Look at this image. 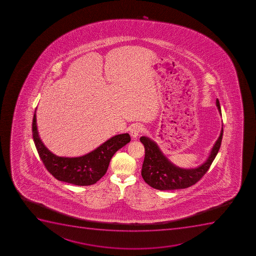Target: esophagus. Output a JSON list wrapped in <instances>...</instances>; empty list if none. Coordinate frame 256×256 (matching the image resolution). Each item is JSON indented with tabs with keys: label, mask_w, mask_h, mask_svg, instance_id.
<instances>
[{
	"label": "esophagus",
	"mask_w": 256,
	"mask_h": 256,
	"mask_svg": "<svg viewBox=\"0 0 256 256\" xmlns=\"http://www.w3.org/2000/svg\"><path fill=\"white\" fill-rule=\"evenodd\" d=\"M144 126L141 124H134L130 130V135L132 138H137L142 132H144Z\"/></svg>",
	"instance_id": "obj_1"
}]
</instances>
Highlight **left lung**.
Masks as SVG:
<instances>
[{
    "mask_svg": "<svg viewBox=\"0 0 256 256\" xmlns=\"http://www.w3.org/2000/svg\"><path fill=\"white\" fill-rule=\"evenodd\" d=\"M216 106L221 114L220 104L216 99ZM223 138V128L218 140L214 145L207 160L194 168H182L175 166L165 157L157 144L150 138H140L144 145L145 157L142 164V177L148 184L158 190H174L186 188L200 180L206 174L220 148Z\"/></svg>",
    "mask_w": 256,
    "mask_h": 256,
    "instance_id": "8db88e82",
    "label": "left lung"
}]
</instances>
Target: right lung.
<instances>
[{
  "label": "right lung",
  "mask_w": 256,
  "mask_h": 256,
  "mask_svg": "<svg viewBox=\"0 0 256 256\" xmlns=\"http://www.w3.org/2000/svg\"><path fill=\"white\" fill-rule=\"evenodd\" d=\"M32 137L40 158L55 178L78 186L94 184L106 174L114 154L130 142L128 134L115 135L94 151L80 157H59L50 152L38 135L36 110Z\"/></svg>",
  "instance_id": "1"
}]
</instances>
